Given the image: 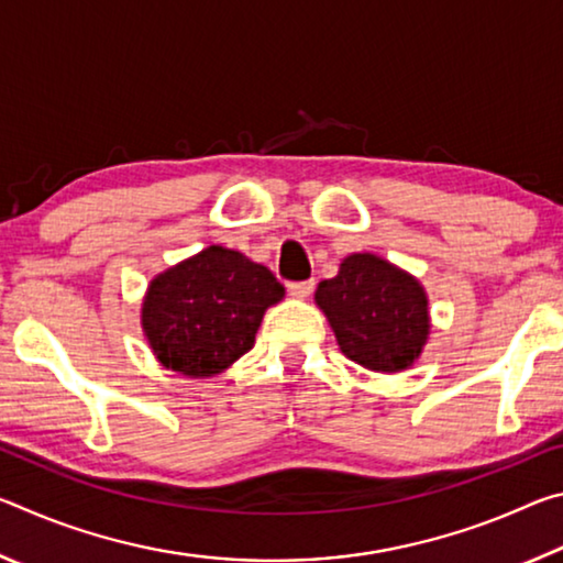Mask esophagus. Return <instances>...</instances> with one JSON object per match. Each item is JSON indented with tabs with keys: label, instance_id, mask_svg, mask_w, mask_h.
<instances>
[{
	"label": "esophagus",
	"instance_id": "obj_1",
	"mask_svg": "<svg viewBox=\"0 0 563 563\" xmlns=\"http://www.w3.org/2000/svg\"><path fill=\"white\" fill-rule=\"evenodd\" d=\"M316 288V280H298V283H288V292L292 298H308V295Z\"/></svg>",
	"mask_w": 563,
	"mask_h": 563
}]
</instances>
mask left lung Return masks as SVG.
<instances>
[{
  "label": "left lung",
  "mask_w": 563,
  "mask_h": 563,
  "mask_svg": "<svg viewBox=\"0 0 563 563\" xmlns=\"http://www.w3.org/2000/svg\"><path fill=\"white\" fill-rule=\"evenodd\" d=\"M340 350L375 373L412 367L430 335L427 292L417 278L373 253H352L316 290Z\"/></svg>",
  "instance_id": "obj_1"
}]
</instances>
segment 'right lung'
I'll return each instance as SVG.
<instances>
[{
	"instance_id": "1",
	"label": "right lung",
	"mask_w": 563,
	"mask_h": 563,
	"mask_svg": "<svg viewBox=\"0 0 563 563\" xmlns=\"http://www.w3.org/2000/svg\"><path fill=\"white\" fill-rule=\"evenodd\" d=\"M283 285L261 263L223 245L151 280L141 325L161 365L186 377H213L253 347Z\"/></svg>"
}]
</instances>
